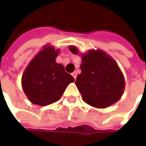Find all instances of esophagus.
Wrapping results in <instances>:
<instances>
[{"instance_id":"1","label":"esophagus","mask_w":146,"mask_h":146,"mask_svg":"<svg viewBox=\"0 0 146 146\" xmlns=\"http://www.w3.org/2000/svg\"><path fill=\"white\" fill-rule=\"evenodd\" d=\"M72 75H73V77L76 79V78H77V73L76 72H73V73H72Z\"/></svg>"}]
</instances>
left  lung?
Instances as JSON below:
<instances>
[{"label":"left lung","instance_id":"1","mask_svg":"<svg viewBox=\"0 0 146 146\" xmlns=\"http://www.w3.org/2000/svg\"><path fill=\"white\" fill-rule=\"evenodd\" d=\"M71 52L78 54L74 46ZM81 73L77 76L75 84L87 104L105 108L122 96L124 90V78L117 64L102 50H90L82 56Z\"/></svg>","mask_w":146,"mask_h":146}]
</instances>
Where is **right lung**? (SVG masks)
<instances>
[{
  "label": "right lung",
  "instance_id": "add662e5",
  "mask_svg": "<svg viewBox=\"0 0 146 146\" xmlns=\"http://www.w3.org/2000/svg\"><path fill=\"white\" fill-rule=\"evenodd\" d=\"M59 51L47 46L29 63L22 77L24 93L33 104L47 106L57 102L74 78L56 62Z\"/></svg>",
  "mask_w": 146,
  "mask_h": 146
}]
</instances>
